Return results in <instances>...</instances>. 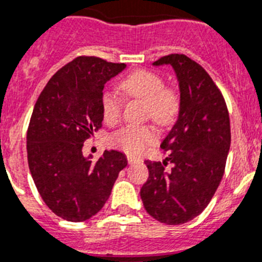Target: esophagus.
<instances>
[{
	"label": "esophagus",
	"mask_w": 262,
	"mask_h": 262,
	"mask_svg": "<svg viewBox=\"0 0 262 262\" xmlns=\"http://www.w3.org/2000/svg\"><path fill=\"white\" fill-rule=\"evenodd\" d=\"M138 162H141V159H138V158H134V157H132V155H128V163H129V164L138 163Z\"/></svg>",
	"instance_id": "34e87169"
}]
</instances>
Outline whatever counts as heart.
<instances>
[{
    "mask_svg": "<svg viewBox=\"0 0 262 262\" xmlns=\"http://www.w3.org/2000/svg\"><path fill=\"white\" fill-rule=\"evenodd\" d=\"M119 89L126 98L140 100L146 105V116L159 125H168L176 119L180 99L173 89L164 87L163 78L148 70H137L121 81ZM122 103L114 93L104 91L102 95V112L107 122L120 119ZM157 140L150 126H124L114 134L112 142L129 154H140Z\"/></svg>",
    "mask_w": 262,
    "mask_h": 262,
    "instance_id": "1",
    "label": "heart"
}]
</instances>
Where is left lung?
I'll return each mask as SVG.
<instances>
[{"mask_svg":"<svg viewBox=\"0 0 262 262\" xmlns=\"http://www.w3.org/2000/svg\"><path fill=\"white\" fill-rule=\"evenodd\" d=\"M175 70L180 91L178 120L160 147L163 163L146 160L143 206L166 225H183L201 214L222 180L231 143L230 117L222 94L201 65L184 55L152 62ZM167 163L172 164L167 170Z\"/></svg>","mask_w":262,"mask_h":262,"instance_id":"left-lung-1","label":"left lung"}]
</instances>
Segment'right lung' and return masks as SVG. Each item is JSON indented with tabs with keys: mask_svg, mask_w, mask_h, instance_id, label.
<instances>
[{
	"mask_svg": "<svg viewBox=\"0 0 262 262\" xmlns=\"http://www.w3.org/2000/svg\"><path fill=\"white\" fill-rule=\"evenodd\" d=\"M125 63L77 57L56 73L40 94L27 130V159L40 195L56 215L83 222L110 199L125 154L105 150L94 163L83 142L102 126L104 84Z\"/></svg>",
	"mask_w": 262,
	"mask_h": 262,
	"instance_id": "add662e5",
	"label": "right lung"
}]
</instances>
